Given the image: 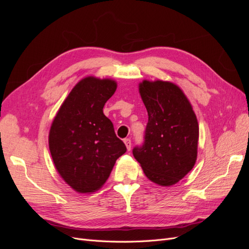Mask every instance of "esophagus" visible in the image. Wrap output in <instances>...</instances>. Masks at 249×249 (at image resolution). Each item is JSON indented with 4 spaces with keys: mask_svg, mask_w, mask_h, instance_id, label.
<instances>
[{
    "mask_svg": "<svg viewBox=\"0 0 249 249\" xmlns=\"http://www.w3.org/2000/svg\"><path fill=\"white\" fill-rule=\"evenodd\" d=\"M124 144H125V146H126V149L130 150L131 147H132V141H131V139H130V138H125V139L124 140Z\"/></svg>",
    "mask_w": 249,
    "mask_h": 249,
    "instance_id": "1",
    "label": "esophagus"
}]
</instances>
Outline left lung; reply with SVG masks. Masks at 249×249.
<instances>
[{
	"label": "left lung",
	"mask_w": 249,
	"mask_h": 249,
	"mask_svg": "<svg viewBox=\"0 0 249 249\" xmlns=\"http://www.w3.org/2000/svg\"><path fill=\"white\" fill-rule=\"evenodd\" d=\"M139 92L147 110L144 142L133 155L152 182L177 184L189 172L197 158L198 123L190 102L171 82L144 80Z\"/></svg>",
	"instance_id": "1"
}]
</instances>
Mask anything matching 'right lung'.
<instances>
[{
    "mask_svg": "<svg viewBox=\"0 0 249 249\" xmlns=\"http://www.w3.org/2000/svg\"><path fill=\"white\" fill-rule=\"evenodd\" d=\"M116 88L111 79H82L52 123L49 147L53 162L64 182L79 193L99 190L116 160L126 152L103 112Z\"/></svg>",
    "mask_w": 249,
    "mask_h": 249,
    "instance_id": "obj_1",
    "label": "right lung"
}]
</instances>
